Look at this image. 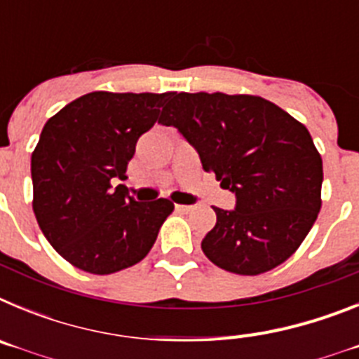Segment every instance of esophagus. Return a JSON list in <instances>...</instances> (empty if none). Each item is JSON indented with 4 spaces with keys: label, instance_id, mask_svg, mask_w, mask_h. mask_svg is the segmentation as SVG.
Here are the masks:
<instances>
[{
    "label": "esophagus",
    "instance_id": "obj_1",
    "mask_svg": "<svg viewBox=\"0 0 359 359\" xmlns=\"http://www.w3.org/2000/svg\"><path fill=\"white\" fill-rule=\"evenodd\" d=\"M176 210L182 212V214H189V212L194 210V207H190V205H176Z\"/></svg>",
    "mask_w": 359,
    "mask_h": 359
}]
</instances>
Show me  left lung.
I'll return each mask as SVG.
<instances>
[{"label": "left lung", "instance_id": "1", "mask_svg": "<svg viewBox=\"0 0 359 359\" xmlns=\"http://www.w3.org/2000/svg\"><path fill=\"white\" fill-rule=\"evenodd\" d=\"M174 126L236 194L203 253L230 273L261 275L302 244L322 207V156L304 123L257 95L172 93L158 120Z\"/></svg>", "mask_w": 359, "mask_h": 359}]
</instances>
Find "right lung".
I'll return each mask as SVG.
<instances>
[{"mask_svg":"<svg viewBox=\"0 0 359 359\" xmlns=\"http://www.w3.org/2000/svg\"><path fill=\"white\" fill-rule=\"evenodd\" d=\"M172 93L93 91L44 123L32 152V208L55 252L93 275L140 262L174 203L135 201L126 185L136 142Z\"/></svg>","mask_w":359,"mask_h":359,"instance_id":"1","label":"right lung"}]
</instances>
